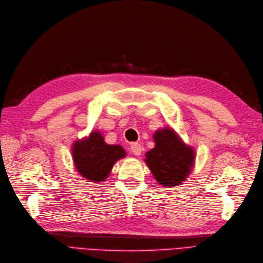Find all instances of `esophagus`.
Returning <instances> with one entry per match:
<instances>
[{"label": "esophagus", "instance_id": "obj_1", "mask_svg": "<svg viewBox=\"0 0 263 263\" xmlns=\"http://www.w3.org/2000/svg\"><path fill=\"white\" fill-rule=\"evenodd\" d=\"M130 149H131V152H132V154H133V155H136V156L141 155L142 147L140 146V143H132V144H131V147H130Z\"/></svg>", "mask_w": 263, "mask_h": 263}]
</instances>
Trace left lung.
Masks as SVG:
<instances>
[{
	"instance_id": "left-lung-1",
	"label": "left lung",
	"mask_w": 263,
	"mask_h": 263,
	"mask_svg": "<svg viewBox=\"0 0 263 263\" xmlns=\"http://www.w3.org/2000/svg\"><path fill=\"white\" fill-rule=\"evenodd\" d=\"M156 146L146 154V164L156 181L164 186H175L191 172L194 152L172 128L158 130L154 135Z\"/></svg>"
}]
</instances>
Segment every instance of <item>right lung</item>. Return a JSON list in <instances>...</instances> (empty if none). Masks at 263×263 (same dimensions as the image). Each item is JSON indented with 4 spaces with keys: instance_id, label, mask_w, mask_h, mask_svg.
Listing matches in <instances>:
<instances>
[{
    "instance_id": "obj_1",
    "label": "right lung",
    "mask_w": 263,
    "mask_h": 263,
    "mask_svg": "<svg viewBox=\"0 0 263 263\" xmlns=\"http://www.w3.org/2000/svg\"><path fill=\"white\" fill-rule=\"evenodd\" d=\"M72 156L79 174L98 183L108 176L117 160L125 157V150L119 144H107L102 133L93 131L89 138L73 144Z\"/></svg>"
}]
</instances>
